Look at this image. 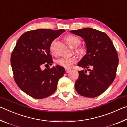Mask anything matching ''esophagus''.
<instances>
[{
  "mask_svg": "<svg viewBox=\"0 0 127 127\" xmlns=\"http://www.w3.org/2000/svg\"><path fill=\"white\" fill-rule=\"evenodd\" d=\"M65 71H66V73H68L70 72L71 70L70 69H68V68H65Z\"/></svg>",
  "mask_w": 127,
  "mask_h": 127,
  "instance_id": "34e87169",
  "label": "esophagus"
}]
</instances>
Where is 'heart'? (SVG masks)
Instances as JSON below:
<instances>
[{"label":"heart","mask_w":127,"mask_h":127,"mask_svg":"<svg viewBox=\"0 0 127 127\" xmlns=\"http://www.w3.org/2000/svg\"><path fill=\"white\" fill-rule=\"evenodd\" d=\"M65 39L67 42V44L71 47L76 48V47L79 45L80 43L81 40L79 37H77L76 35L70 34L67 35L65 37ZM56 42V39L53 40L51 42L50 44V50L51 52H53V49H54V45ZM85 50L83 47H80L77 50V52L80 53H83L84 52ZM77 62V60L75 57H63L57 60L58 65L64 67L66 68H71L73 66L74 64Z\"/></svg>","instance_id":"1"}]
</instances>
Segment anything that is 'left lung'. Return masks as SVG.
Wrapping results in <instances>:
<instances>
[{
  "mask_svg": "<svg viewBox=\"0 0 127 127\" xmlns=\"http://www.w3.org/2000/svg\"><path fill=\"white\" fill-rule=\"evenodd\" d=\"M86 43V53L79 62L80 67L87 71H79L75 83L76 92L81 96L95 97L103 93L112 84L116 76L118 56L112 41L104 32L91 28L72 30ZM92 67L93 69H89Z\"/></svg>",
  "mask_w": 127,
  "mask_h": 127,
  "instance_id": "left-lung-1",
  "label": "left lung"
}]
</instances>
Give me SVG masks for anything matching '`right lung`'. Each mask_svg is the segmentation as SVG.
I'll return each mask as SVG.
<instances>
[{"label":"right lung","instance_id":"add662e5","mask_svg":"<svg viewBox=\"0 0 127 127\" xmlns=\"http://www.w3.org/2000/svg\"><path fill=\"white\" fill-rule=\"evenodd\" d=\"M65 30L48 29L27 31L18 40L11 55L14 79L19 88L29 96L37 99L52 95L65 68L56 65L41 69L43 65H52L50 44Z\"/></svg>","mask_w":127,"mask_h":127}]
</instances>
